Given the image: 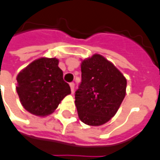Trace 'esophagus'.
<instances>
[{"mask_svg":"<svg viewBox=\"0 0 160 160\" xmlns=\"http://www.w3.org/2000/svg\"><path fill=\"white\" fill-rule=\"evenodd\" d=\"M69 86H70V88H71V92H73V89H74V83H73V82H71V83L69 84Z\"/></svg>","mask_w":160,"mask_h":160,"instance_id":"1","label":"esophagus"}]
</instances>
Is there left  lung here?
Wrapping results in <instances>:
<instances>
[{"label":"left lung","mask_w":160,"mask_h":160,"mask_svg":"<svg viewBox=\"0 0 160 160\" xmlns=\"http://www.w3.org/2000/svg\"><path fill=\"white\" fill-rule=\"evenodd\" d=\"M127 80L98 54L81 62V82L75 92V105L81 122L99 126L117 113L126 94Z\"/></svg>","instance_id":"1"}]
</instances>
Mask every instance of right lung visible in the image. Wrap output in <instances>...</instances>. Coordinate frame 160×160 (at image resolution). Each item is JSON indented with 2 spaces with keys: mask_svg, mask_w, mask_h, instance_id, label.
Listing matches in <instances>:
<instances>
[{
  "mask_svg": "<svg viewBox=\"0 0 160 160\" xmlns=\"http://www.w3.org/2000/svg\"><path fill=\"white\" fill-rule=\"evenodd\" d=\"M56 58H39L17 76L16 90L23 107L30 113L44 117L52 113L60 102L71 93Z\"/></svg>",
  "mask_w": 160,
  "mask_h": 160,
  "instance_id": "right-lung-1",
  "label": "right lung"
}]
</instances>
